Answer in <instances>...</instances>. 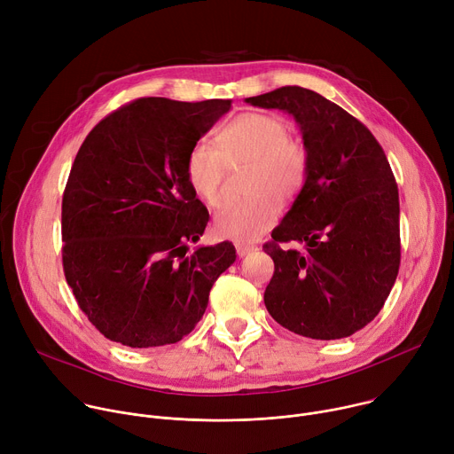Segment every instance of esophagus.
Wrapping results in <instances>:
<instances>
[{
    "label": "esophagus",
    "instance_id": "esophagus-1",
    "mask_svg": "<svg viewBox=\"0 0 454 454\" xmlns=\"http://www.w3.org/2000/svg\"><path fill=\"white\" fill-rule=\"evenodd\" d=\"M235 249H237V254H239V256H246L247 253L254 251L256 246H253V244H244V242H237V244H235Z\"/></svg>",
    "mask_w": 454,
    "mask_h": 454
}]
</instances>
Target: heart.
Segmentation results:
<instances>
[{
  "label": "heart",
  "mask_w": 454,
  "mask_h": 454,
  "mask_svg": "<svg viewBox=\"0 0 454 454\" xmlns=\"http://www.w3.org/2000/svg\"><path fill=\"white\" fill-rule=\"evenodd\" d=\"M289 133L280 116L244 113L221 129L217 149L207 142L190 147L186 179L208 207L221 205L226 165L249 163L246 190L251 198L226 205L214 217V231L221 239L253 242L275 226L278 201L289 203L300 193L307 177V149Z\"/></svg>",
  "instance_id": "heart-1"
}]
</instances>
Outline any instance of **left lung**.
<instances>
[{
    "label": "left lung",
    "mask_w": 454,
    "mask_h": 454,
    "mask_svg": "<svg viewBox=\"0 0 454 454\" xmlns=\"http://www.w3.org/2000/svg\"><path fill=\"white\" fill-rule=\"evenodd\" d=\"M247 104L289 113L307 149V177L264 251L275 275L264 303L312 340H341L379 314L401 264L399 190L379 142L338 104L286 86ZM306 244L301 254L280 241Z\"/></svg>",
    "instance_id": "obj_1"
}]
</instances>
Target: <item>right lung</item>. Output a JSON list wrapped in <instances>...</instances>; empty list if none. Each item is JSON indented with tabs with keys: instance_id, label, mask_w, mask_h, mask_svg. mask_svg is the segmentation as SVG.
Listing matches in <instances>:
<instances>
[{
	"instance_id": "1",
	"label": "right lung",
	"mask_w": 454,
	"mask_h": 454,
	"mask_svg": "<svg viewBox=\"0 0 454 454\" xmlns=\"http://www.w3.org/2000/svg\"><path fill=\"white\" fill-rule=\"evenodd\" d=\"M231 100L138 98L93 127L62 196V266L88 319L131 348L181 341L203 317L231 242L198 246L208 210L192 190L190 147Z\"/></svg>"
}]
</instances>
